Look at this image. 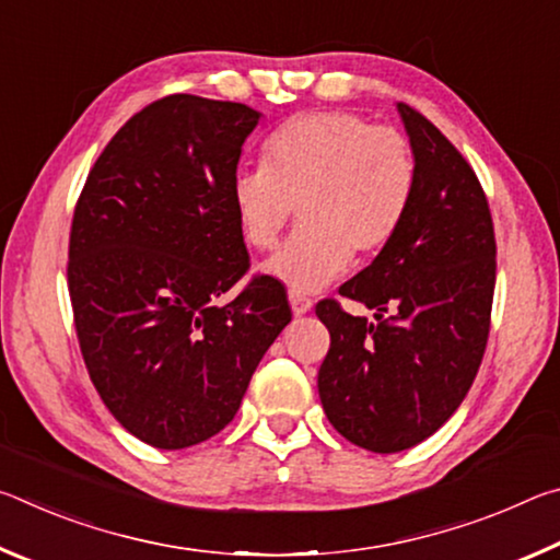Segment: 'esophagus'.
<instances>
[{
    "instance_id": "34e87169",
    "label": "esophagus",
    "mask_w": 560,
    "mask_h": 560,
    "mask_svg": "<svg viewBox=\"0 0 560 560\" xmlns=\"http://www.w3.org/2000/svg\"><path fill=\"white\" fill-rule=\"evenodd\" d=\"M289 301H291V308H293V314L296 316H303V314H308L311 311V306H314V301H311L306 293H301V291H289Z\"/></svg>"
}]
</instances>
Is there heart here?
<instances>
[{"instance_id": "obj_1", "label": "heart", "mask_w": 560, "mask_h": 560, "mask_svg": "<svg viewBox=\"0 0 560 560\" xmlns=\"http://www.w3.org/2000/svg\"><path fill=\"white\" fill-rule=\"evenodd\" d=\"M417 189V160L405 132L360 113L316 110L289 118L261 148V167L232 179L242 240L277 246L293 212L301 230L269 261L293 291H316L368 261L400 234Z\"/></svg>"}]
</instances>
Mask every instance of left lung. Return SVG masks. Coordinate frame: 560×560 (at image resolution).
Segmentation results:
<instances>
[{
    "instance_id": "8db88e82",
    "label": "left lung",
    "mask_w": 560,
    "mask_h": 560,
    "mask_svg": "<svg viewBox=\"0 0 560 560\" xmlns=\"http://www.w3.org/2000/svg\"><path fill=\"white\" fill-rule=\"evenodd\" d=\"M417 189L400 234L338 293L377 324L320 299L330 334L318 395L330 424L358 447L390 454L438 432L485 358L497 240L477 173L438 126L400 103Z\"/></svg>"
}]
</instances>
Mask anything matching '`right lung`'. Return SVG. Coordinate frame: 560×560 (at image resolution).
Here are the masks:
<instances>
[{
  "instance_id": "1",
  "label": "right lung",
  "mask_w": 560,
  "mask_h": 560,
  "mask_svg": "<svg viewBox=\"0 0 560 560\" xmlns=\"http://www.w3.org/2000/svg\"><path fill=\"white\" fill-rule=\"evenodd\" d=\"M259 113L173 93L103 148L75 202L69 296L83 363L110 415L158 450L234 420L259 360L291 320L287 289L246 271L232 179Z\"/></svg>"
}]
</instances>
